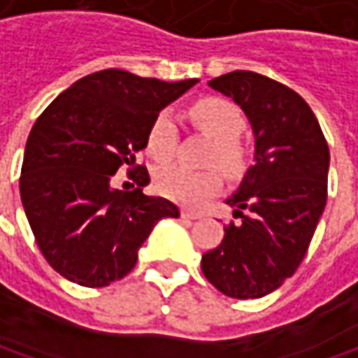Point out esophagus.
Here are the masks:
<instances>
[{
  "label": "esophagus",
  "instance_id": "esophagus-1",
  "mask_svg": "<svg viewBox=\"0 0 358 358\" xmlns=\"http://www.w3.org/2000/svg\"><path fill=\"white\" fill-rule=\"evenodd\" d=\"M180 215H182V219H188V221H192V219H199V217H201V213L190 211V209H182Z\"/></svg>",
  "mask_w": 358,
  "mask_h": 358
}]
</instances>
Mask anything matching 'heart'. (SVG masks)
Instances as JSON below:
<instances>
[{
	"label": "heart",
	"mask_w": 358,
	"mask_h": 358,
	"mask_svg": "<svg viewBox=\"0 0 358 358\" xmlns=\"http://www.w3.org/2000/svg\"><path fill=\"white\" fill-rule=\"evenodd\" d=\"M190 116L201 131L215 139V147L207 157V164L219 166L229 176L240 174L244 168V153L238 141L245 129V118L240 108L223 98H205L190 108ZM176 145V120L172 113L164 110L149 124L147 151L153 159L166 162L174 155ZM153 182L159 194L176 203L196 205L219 190L221 176L217 170H190L180 164H166L155 172Z\"/></svg>",
	"instance_id": "obj_1"
}]
</instances>
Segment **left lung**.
Returning <instances> with one entry per match:
<instances>
[{
  "instance_id": "1",
  "label": "left lung",
  "mask_w": 358,
  "mask_h": 358,
  "mask_svg": "<svg viewBox=\"0 0 358 358\" xmlns=\"http://www.w3.org/2000/svg\"><path fill=\"white\" fill-rule=\"evenodd\" d=\"M248 116L254 166L225 203L234 221L223 242L203 254L207 280L234 299H258L299 268L328 199L330 149L308 102L254 71L209 82Z\"/></svg>"
}]
</instances>
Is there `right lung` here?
<instances>
[{"mask_svg": "<svg viewBox=\"0 0 358 358\" xmlns=\"http://www.w3.org/2000/svg\"><path fill=\"white\" fill-rule=\"evenodd\" d=\"M196 82L104 69L78 80L38 116L26 141L20 196L36 244L59 275L108 287L135 268L155 223L178 217L168 199L143 194L145 166H137L131 192L113 188V176L145 149L159 110Z\"/></svg>", "mask_w": 358, "mask_h": 358, "instance_id": "add662e5", "label": "right lung"}]
</instances>
